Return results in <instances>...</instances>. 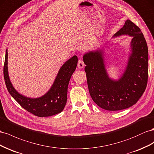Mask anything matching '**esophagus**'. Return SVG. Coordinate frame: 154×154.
<instances>
[{
	"label": "esophagus",
	"instance_id": "obj_1",
	"mask_svg": "<svg viewBox=\"0 0 154 154\" xmlns=\"http://www.w3.org/2000/svg\"><path fill=\"white\" fill-rule=\"evenodd\" d=\"M84 66H85V64H84V62H83V60L81 59L79 60L78 64H77V67L79 69H82L83 67H84Z\"/></svg>",
	"mask_w": 154,
	"mask_h": 154
}]
</instances>
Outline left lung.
<instances>
[{
  "label": "left lung",
  "mask_w": 154,
  "mask_h": 154,
  "mask_svg": "<svg viewBox=\"0 0 154 154\" xmlns=\"http://www.w3.org/2000/svg\"><path fill=\"white\" fill-rule=\"evenodd\" d=\"M132 37L129 55L123 73L117 79L109 76L106 68L104 46L83 55L87 83L91 99L98 106L108 111H118L132 106L145 90L148 74V46L138 26L126 20L113 38Z\"/></svg>",
  "instance_id": "1"
}]
</instances>
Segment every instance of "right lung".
<instances>
[{
	"label": "right lung",
	"instance_id": "1",
	"mask_svg": "<svg viewBox=\"0 0 154 154\" xmlns=\"http://www.w3.org/2000/svg\"><path fill=\"white\" fill-rule=\"evenodd\" d=\"M8 49L6 50L4 77L8 91L16 101L26 110L38 117H50L63 110L67 101L68 84L76 69L78 58L76 55L65 62L59 70L52 86L45 94L31 98L20 94L13 86L8 73Z\"/></svg>",
	"mask_w": 154,
	"mask_h": 154
}]
</instances>
